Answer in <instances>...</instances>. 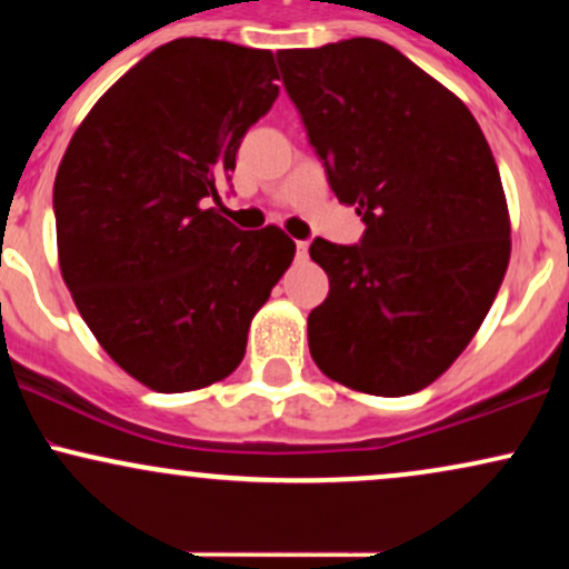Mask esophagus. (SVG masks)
<instances>
[{
    "mask_svg": "<svg viewBox=\"0 0 569 569\" xmlns=\"http://www.w3.org/2000/svg\"><path fill=\"white\" fill-rule=\"evenodd\" d=\"M307 248H310V246H307V240H297V257L299 259L307 257Z\"/></svg>",
    "mask_w": 569,
    "mask_h": 569,
    "instance_id": "obj_1",
    "label": "esophagus"
}]
</instances>
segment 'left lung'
Listing matches in <instances>:
<instances>
[{
  "mask_svg": "<svg viewBox=\"0 0 569 569\" xmlns=\"http://www.w3.org/2000/svg\"><path fill=\"white\" fill-rule=\"evenodd\" d=\"M276 58L331 189L367 224L356 246H310L329 276L307 318L312 361L361 393H417L468 348L506 276L492 149L452 90L380 39Z\"/></svg>",
  "mask_w": 569,
  "mask_h": 569,
  "instance_id": "1",
  "label": "left lung"
}]
</instances>
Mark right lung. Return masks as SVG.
<instances>
[{"label":"right lung","instance_id":"1","mask_svg":"<svg viewBox=\"0 0 569 569\" xmlns=\"http://www.w3.org/2000/svg\"><path fill=\"white\" fill-rule=\"evenodd\" d=\"M276 80L270 50L173 39L98 98L58 168L61 276L109 358L158 393L238 369L297 251L278 227L243 232L206 208Z\"/></svg>","mask_w":569,"mask_h":569}]
</instances>
